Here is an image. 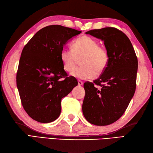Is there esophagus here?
Returning <instances> with one entry per match:
<instances>
[{
    "instance_id": "esophagus-1",
    "label": "esophagus",
    "mask_w": 153,
    "mask_h": 153,
    "mask_svg": "<svg viewBox=\"0 0 153 153\" xmlns=\"http://www.w3.org/2000/svg\"><path fill=\"white\" fill-rule=\"evenodd\" d=\"M78 82V85H82L83 84V82H82V81H81V80H78V82Z\"/></svg>"
}]
</instances>
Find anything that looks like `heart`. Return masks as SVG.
Wrapping results in <instances>:
<instances>
[{
	"instance_id": "obj_1",
	"label": "heart",
	"mask_w": 153,
	"mask_h": 153,
	"mask_svg": "<svg viewBox=\"0 0 153 153\" xmlns=\"http://www.w3.org/2000/svg\"><path fill=\"white\" fill-rule=\"evenodd\" d=\"M72 50L64 48L60 53V59L64 69L68 72L75 69L79 60L82 66L71 73L73 76L82 79L93 78L97 74L106 70L109 62V54L105 47L91 37L83 35L75 41Z\"/></svg>"
}]
</instances>
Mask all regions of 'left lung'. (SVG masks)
I'll return each mask as SVG.
<instances>
[{"label":"left lung","mask_w":153,"mask_h":153,"mask_svg":"<svg viewBox=\"0 0 153 153\" xmlns=\"http://www.w3.org/2000/svg\"><path fill=\"white\" fill-rule=\"evenodd\" d=\"M85 33L104 41L109 62L98 79L84 83L83 114L92 124L107 126L123 114L134 95L137 58L130 40L117 28L105 27ZM97 85L101 86V89Z\"/></svg>","instance_id":"8db88e82"}]
</instances>
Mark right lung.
I'll list each match as a JSON object with an SVG mask.
<instances>
[{"label":"right lung","instance_id":"add662e5","mask_svg":"<svg viewBox=\"0 0 153 153\" xmlns=\"http://www.w3.org/2000/svg\"><path fill=\"white\" fill-rule=\"evenodd\" d=\"M82 31L60 25L42 28L23 48L16 74L22 105L30 117L41 123L58 118L61 100L77 81L64 70L60 53L66 42Z\"/></svg>","mask_w":153,"mask_h":153}]
</instances>
